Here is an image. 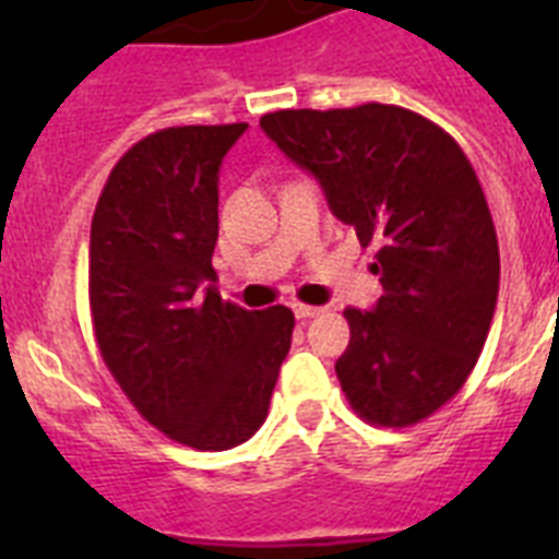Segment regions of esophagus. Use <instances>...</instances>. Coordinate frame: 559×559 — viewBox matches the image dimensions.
<instances>
[{"label":"esophagus","instance_id":"esophagus-1","mask_svg":"<svg viewBox=\"0 0 559 559\" xmlns=\"http://www.w3.org/2000/svg\"><path fill=\"white\" fill-rule=\"evenodd\" d=\"M298 319H313V316L322 313V307H313V305H293Z\"/></svg>","mask_w":559,"mask_h":559}]
</instances>
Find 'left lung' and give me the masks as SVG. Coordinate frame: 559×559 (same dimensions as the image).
<instances>
[{"mask_svg": "<svg viewBox=\"0 0 559 559\" xmlns=\"http://www.w3.org/2000/svg\"><path fill=\"white\" fill-rule=\"evenodd\" d=\"M261 127L377 246L380 301L345 310V397L368 424L424 420L467 382L496 313L499 243L476 170L450 133L391 104L278 109Z\"/></svg>", "mask_w": 559, "mask_h": 559, "instance_id": "8db88e82", "label": "left lung"}]
</instances>
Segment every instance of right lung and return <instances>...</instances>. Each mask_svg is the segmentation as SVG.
<instances>
[{
    "mask_svg": "<svg viewBox=\"0 0 559 559\" xmlns=\"http://www.w3.org/2000/svg\"><path fill=\"white\" fill-rule=\"evenodd\" d=\"M246 124L168 127L118 159L90 240L100 357L139 415L193 450H231L266 420L293 310H243L214 287L217 182Z\"/></svg>",
    "mask_w": 559,
    "mask_h": 559,
    "instance_id": "obj_1",
    "label": "right lung"
}]
</instances>
